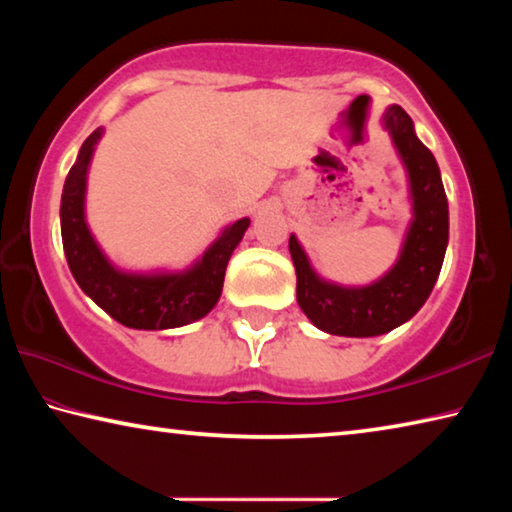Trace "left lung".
I'll list each match as a JSON object with an SVG mask.
<instances>
[{"label": "left lung", "mask_w": 512, "mask_h": 512, "mask_svg": "<svg viewBox=\"0 0 512 512\" xmlns=\"http://www.w3.org/2000/svg\"><path fill=\"white\" fill-rule=\"evenodd\" d=\"M384 126L409 173L413 201V221L391 271L368 287H341L318 277L296 235L289 237L298 275V305L311 323L327 334L379 336L400 327L427 302L443 268L449 210L436 158L418 140L404 108H388Z\"/></svg>", "instance_id": "1"}]
</instances>
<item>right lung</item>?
I'll return each instance as SVG.
<instances>
[{"mask_svg":"<svg viewBox=\"0 0 512 512\" xmlns=\"http://www.w3.org/2000/svg\"><path fill=\"white\" fill-rule=\"evenodd\" d=\"M97 128L83 142L79 158L69 169L60 198V232L65 257L74 280L85 296L133 329H171L194 323L210 314L221 298L225 266L239 246L250 219H239L221 232L198 262L183 273H126L110 264L85 223V183L94 146L101 140Z\"/></svg>","mask_w":512,"mask_h":512,"instance_id":"add662e5","label":"right lung"}]
</instances>
